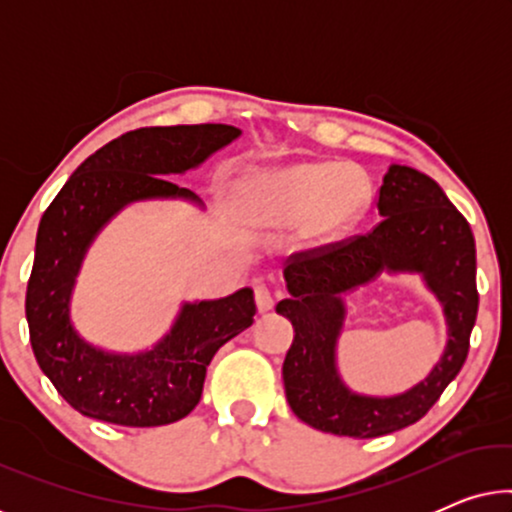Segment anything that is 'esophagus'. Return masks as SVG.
<instances>
[{"label": "esophagus", "mask_w": 512, "mask_h": 512, "mask_svg": "<svg viewBox=\"0 0 512 512\" xmlns=\"http://www.w3.org/2000/svg\"><path fill=\"white\" fill-rule=\"evenodd\" d=\"M256 305H258V312H268L272 310V305H275V298H272V293L265 284L256 286Z\"/></svg>", "instance_id": "34e87169"}]
</instances>
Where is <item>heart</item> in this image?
Segmentation results:
<instances>
[{
	"mask_svg": "<svg viewBox=\"0 0 512 512\" xmlns=\"http://www.w3.org/2000/svg\"><path fill=\"white\" fill-rule=\"evenodd\" d=\"M242 193L263 223L300 226L307 244L342 240L370 205L368 177L342 163H296L251 174Z\"/></svg>",
	"mask_w": 512,
	"mask_h": 512,
	"instance_id": "obj_1",
	"label": "heart"
}]
</instances>
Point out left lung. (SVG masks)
<instances>
[{"label":"left lung","mask_w":512,"mask_h":512,"mask_svg":"<svg viewBox=\"0 0 512 512\" xmlns=\"http://www.w3.org/2000/svg\"><path fill=\"white\" fill-rule=\"evenodd\" d=\"M382 221L368 235L300 254L286 265L289 298L277 314L293 324L282 377L286 401L312 429L377 438L422 419L464 366L478 317L471 226L436 181L408 165H389L380 186ZM387 271L419 274L444 307L448 340L432 373L394 397L349 390L337 370L344 296Z\"/></svg>","instance_id":"left-lung-1"}]
</instances>
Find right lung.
Here are the masks:
<instances>
[{
  "instance_id": "1",
  "label": "right lung",
  "mask_w": 512,
  "mask_h": 512,
  "mask_svg": "<svg viewBox=\"0 0 512 512\" xmlns=\"http://www.w3.org/2000/svg\"><path fill=\"white\" fill-rule=\"evenodd\" d=\"M242 135L223 123L142 128L83 160L41 216L25 314L32 352L58 394L81 415L121 426H163L200 403L214 354L254 324L249 286L214 300H184L170 331L142 352H111L76 331L72 293L83 258L128 205L184 200L205 207L174 174L200 167Z\"/></svg>"
}]
</instances>
